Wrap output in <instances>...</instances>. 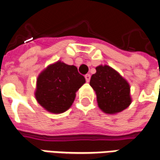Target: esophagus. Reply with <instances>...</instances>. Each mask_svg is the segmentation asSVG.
<instances>
[{"label": "esophagus", "instance_id": "esophagus-1", "mask_svg": "<svg viewBox=\"0 0 160 160\" xmlns=\"http://www.w3.org/2000/svg\"><path fill=\"white\" fill-rule=\"evenodd\" d=\"M85 78H86V80L87 81V82H89L90 80H91V75H90L89 74H87L85 75Z\"/></svg>", "mask_w": 160, "mask_h": 160}]
</instances>
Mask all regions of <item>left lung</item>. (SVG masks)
I'll list each match as a JSON object with an SVG mask.
<instances>
[{"mask_svg": "<svg viewBox=\"0 0 160 160\" xmlns=\"http://www.w3.org/2000/svg\"><path fill=\"white\" fill-rule=\"evenodd\" d=\"M96 70L90 85L95 91L100 109L113 114L128 108L131 103V87L126 80L108 65H99Z\"/></svg>", "mask_w": 160, "mask_h": 160, "instance_id": "obj_1", "label": "left lung"}]
</instances>
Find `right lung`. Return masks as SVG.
<instances>
[{
	"label": "right lung",
	"mask_w": 160,
	"mask_h": 160,
	"mask_svg": "<svg viewBox=\"0 0 160 160\" xmlns=\"http://www.w3.org/2000/svg\"><path fill=\"white\" fill-rule=\"evenodd\" d=\"M85 82L75 66L58 61L39 74L35 98L48 112L63 113L71 107L76 92Z\"/></svg>",
	"instance_id": "right-lung-1"
}]
</instances>
